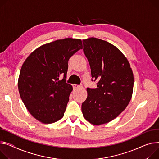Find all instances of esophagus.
Wrapping results in <instances>:
<instances>
[{
  "label": "esophagus",
  "mask_w": 159,
  "mask_h": 159,
  "mask_svg": "<svg viewBox=\"0 0 159 159\" xmlns=\"http://www.w3.org/2000/svg\"><path fill=\"white\" fill-rule=\"evenodd\" d=\"M72 86H73V88H74V89H77V88H80V85H76V84H73V85H72Z\"/></svg>",
  "instance_id": "1"
}]
</instances>
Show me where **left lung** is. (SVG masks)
<instances>
[{
	"label": "left lung",
	"instance_id": "1",
	"mask_svg": "<svg viewBox=\"0 0 159 159\" xmlns=\"http://www.w3.org/2000/svg\"><path fill=\"white\" fill-rule=\"evenodd\" d=\"M83 51L91 66L92 81L97 88H88L82 104L84 117L94 125L116 118L131 99L134 77L129 61L110 43L94 37L82 40Z\"/></svg>",
	"mask_w": 159,
	"mask_h": 159
}]
</instances>
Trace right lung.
<instances>
[{
	"label": "right lung",
	"mask_w": 159,
	"mask_h": 159,
	"mask_svg": "<svg viewBox=\"0 0 159 159\" xmlns=\"http://www.w3.org/2000/svg\"><path fill=\"white\" fill-rule=\"evenodd\" d=\"M82 49L80 39L57 40L39 47L25 61L18 79L19 93L37 120L51 124L63 117L73 89L66 82L68 62ZM61 75L64 77L60 80Z\"/></svg>",
	"instance_id": "1"
}]
</instances>
